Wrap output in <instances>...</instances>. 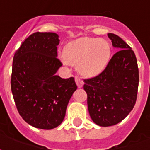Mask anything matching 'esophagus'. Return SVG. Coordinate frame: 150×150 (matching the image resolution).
I'll use <instances>...</instances> for the list:
<instances>
[{
	"label": "esophagus",
	"mask_w": 150,
	"mask_h": 150,
	"mask_svg": "<svg viewBox=\"0 0 150 150\" xmlns=\"http://www.w3.org/2000/svg\"><path fill=\"white\" fill-rule=\"evenodd\" d=\"M75 83H76V85H77V87H78L79 88H82V87L83 86V82L82 81L81 79L79 78L75 79Z\"/></svg>",
	"instance_id": "1"
}]
</instances>
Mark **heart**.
Returning <instances> with one entry per match:
<instances>
[{
	"label": "heart",
	"mask_w": 150,
	"mask_h": 150,
	"mask_svg": "<svg viewBox=\"0 0 150 150\" xmlns=\"http://www.w3.org/2000/svg\"><path fill=\"white\" fill-rule=\"evenodd\" d=\"M110 44L104 39L82 37L67 43L63 58L69 64L77 66L79 72L91 78L104 71L111 57Z\"/></svg>",
	"instance_id": "1"
}]
</instances>
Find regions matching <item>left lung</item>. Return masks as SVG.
Returning a JSON list of instances; mask_svg holds the SVG:
<instances>
[{
	"mask_svg": "<svg viewBox=\"0 0 150 150\" xmlns=\"http://www.w3.org/2000/svg\"><path fill=\"white\" fill-rule=\"evenodd\" d=\"M112 46L119 50L101 74L85 79L88 108L92 121L102 127L115 125L128 116L137 100L139 74L135 54L114 34H108Z\"/></svg>",
	"mask_w": 150,
	"mask_h": 150,
	"instance_id": "left-lung-1",
	"label": "left lung"
}]
</instances>
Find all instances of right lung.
<instances>
[{"mask_svg": "<svg viewBox=\"0 0 150 150\" xmlns=\"http://www.w3.org/2000/svg\"><path fill=\"white\" fill-rule=\"evenodd\" d=\"M55 33L31 34L13 60L11 90L20 116L34 128L54 129L62 122L70 99L77 89L75 79L56 75L60 40Z\"/></svg>", "mask_w": 150, "mask_h": 150, "instance_id": "right-lung-1", "label": "right lung"}]
</instances>
